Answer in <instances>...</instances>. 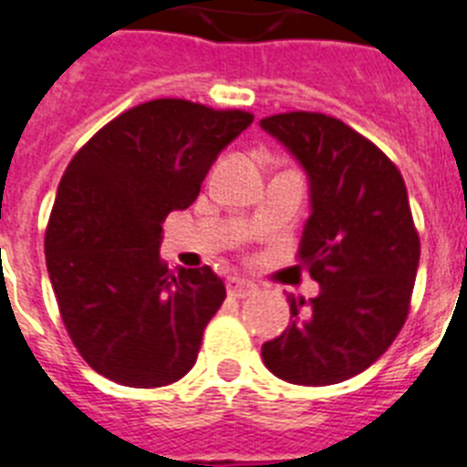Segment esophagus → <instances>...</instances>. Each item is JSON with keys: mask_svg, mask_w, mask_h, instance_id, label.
Segmentation results:
<instances>
[{"mask_svg": "<svg viewBox=\"0 0 467 467\" xmlns=\"http://www.w3.org/2000/svg\"><path fill=\"white\" fill-rule=\"evenodd\" d=\"M226 292H229V296H234V298H245L255 292V285H253V282H248V279L229 277L226 279Z\"/></svg>", "mask_w": 467, "mask_h": 467, "instance_id": "1", "label": "esophagus"}]
</instances>
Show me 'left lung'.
<instances>
[{
    "instance_id": "obj_1",
    "label": "left lung",
    "mask_w": 467,
    "mask_h": 467,
    "mask_svg": "<svg viewBox=\"0 0 467 467\" xmlns=\"http://www.w3.org/2000/svg\"><path fill=\"white\" fill-rule=\"evenodd\" d=\"M308 178L311 214L298 257L318 296L289 298L292 323L263 345L272 374L296 386H333L367 371L408 318L420 267L408 188L367 137L323 113L260 120Z\"/></svg>"
}]
</instances>
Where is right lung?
Instances as JSON below:
<instances>
[{"label": "right lung", "instance_id": "1", "mask_svg": "<svg viewBox=\"0 0 467 467\" xmlns=\"http://www.w3.org/2000/svg\"><path fill=\"white\" fill-rule=\"evenodd\" d=\"M251 122L244 110L149 100L108 122L67 166L45 260L67 333L100 376L159 388L195 367L226 286L207 265L169 270L163 219L195 202L216 156Z\"/></svg>", "mask_w": 467, "mask_h": 467}]
</instances>
